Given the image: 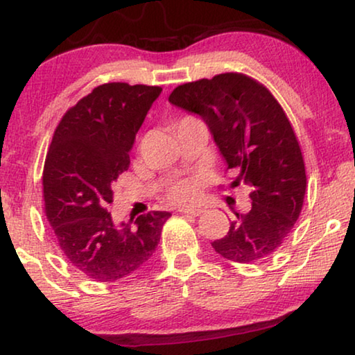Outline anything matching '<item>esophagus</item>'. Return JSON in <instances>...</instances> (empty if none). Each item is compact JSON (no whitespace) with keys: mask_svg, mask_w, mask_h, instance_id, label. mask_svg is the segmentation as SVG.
I'll return each mask as SVG.
<instances>
[{"mask_svg":"<svg viewBox=\"0 0 355 355\" xmlns=\"http://www.w3.org/2000/svg\"><path fill=\"white\" fill-rule=\"evenodd\" d=\"M180 213H183V215L199 216V215H202V213H204V210H202V208H182Z\"/></svg>","mask_w":355,"mask_h":355,"instance_id":"obj_1","label":"esophagus"}]
</instances>
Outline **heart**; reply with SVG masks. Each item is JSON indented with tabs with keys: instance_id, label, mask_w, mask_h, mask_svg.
<instances>
[{
	"instance_id": "obj_1",
	"label": "heart",
	"mask_w": 355,
	"mask_h": 355,
	"mask_svg": "<svg viewBox=\"0 0 355 355\" xmlns=\"http://www.w3.org/2000/svg\"><path fill=\"white\" fill-rule=\"evenodd\" d=\"M200 196V184L196 180H180L167 191V199L172 204H189Z\"/></svg>"
}]
</instances>
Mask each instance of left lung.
Here are the masks:
<instances>
[{
  "label": "left lung",
  "instance_id": "1",
  "mask_svg": "<svg viewBox=\"0 0 355 355\" xmlns=\"http://www.w3.org/2000/svg\"><path fill=\"white\" fill-rule=\"evenodd\" d=\"M168 103L199 115L237 177L248 184L251 208L235 213L226 237L211 241L227 261L251 263L273 254L294 229L306 189L299 140L268 89L239 72L183 83Z\"/></svg>",
  "mask_w": 355,
  "mask_h": 355
}]
</instances>
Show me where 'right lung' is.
I'll use <instances>...</instances> for the list:
<instances>
[{"mask_svg":"<svg viewBox=\"0 0 355 355\" xmlns=\"http://www.w3.org/2000/svg\"><path fill=\"white\" fill-rule=\"evenodd\" d=\"M161 92L104 83L71 107L55 129L42 175L46 216L63 256L93 281L115 283L137 273L171 218L168 211H150L132 225L115 224L107 211L139 128Z\"/></svg>","mask_w":355,"mask_h":355,"instance_id":"1","label":"right lung"}]
</instances>
